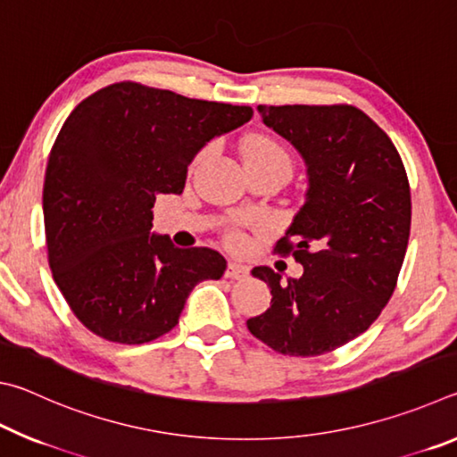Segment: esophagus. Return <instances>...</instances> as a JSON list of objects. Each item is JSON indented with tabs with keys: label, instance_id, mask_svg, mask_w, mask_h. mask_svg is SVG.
<instances>
[{
	"label": "esophagus",
	"instance_id": "1",
	"mask_svg": "<svg viewBox=\"0 0 457 457\" xmlns=\"http://www.w3.org/2000/svg\"><path fill=\"white\" fill-rule=\"evenodd\" d=\"M247 268L239 266V264H234V262H229L228 268H226V278H229V280H244V278H247Z\"/></svg>",
	"mask_w": 457,
	"mask_h": 457
}]
</instances>
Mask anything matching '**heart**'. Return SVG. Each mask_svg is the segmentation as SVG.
Instances as JSON below:
<instances>
[{
  "mask_svg": "<svg viewBox=\"0 0 457 457\" xmlns=\"http://www.w3.org/2000/svg\"><path fill=\"white\" fill-rule=\"evenodd\" d=\"M210 153V146L201 149L191 161V169L197 167L201 161L205 159V154ZM242 157L247 167V171H260V169H284V171L292 173V159L290 153L286 151V146L274 138L272 135L266 133H253L247 135L242 143ZM229 244H239L242 236L231 231L228 236Z\"/></svg>",
  "mask_w": 457,
  "mask_h": 457,
  "instance_id": "heart-1",
  "label": "heart"
}]
</instances>
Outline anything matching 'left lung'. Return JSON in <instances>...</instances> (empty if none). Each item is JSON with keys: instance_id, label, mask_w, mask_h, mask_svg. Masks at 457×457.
I'll use <instances>...</instances> for the list:
<instances>
[{"instance_id": "left-lung-1", "label": "left lung", "mask_w": 457, "mask_h": 457, "mask_svg": "<svg viewBox=\"0 0 457 457\" xmlns=\"http://www.w3.org/2000/svg\"><path fill=\"white\" fill-rule=\"evenodd\" d=\"M264 125L308 167L304 205L274 245L303 264L298 280L252 270L272 304L247 330L288 357H319L362 335L389 303L411 229V189L395 145L351 104H260Z\"/></svg>"}]
</instances>
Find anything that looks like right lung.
<instances>
[{
	"instance_id": "1",
	"label": "right lung",
	"mask_w": 457,
	"mask_h": 457,
	"mask_svg": "<svg viewBox=\"0 0 457 457\" xmlns=\"http://www.w3.org/2000/svg\"><path fill=\"white\" fill-rule=\"evenodd\" d=\"M252 114L133 80L100 88L71 112L46 167L44 229L54 282L90 332L151 343L179 322L201 280L226 272L212 247L151 234V207L159 193H183L201 146Z\"/></svg>"
}]
</instances>
